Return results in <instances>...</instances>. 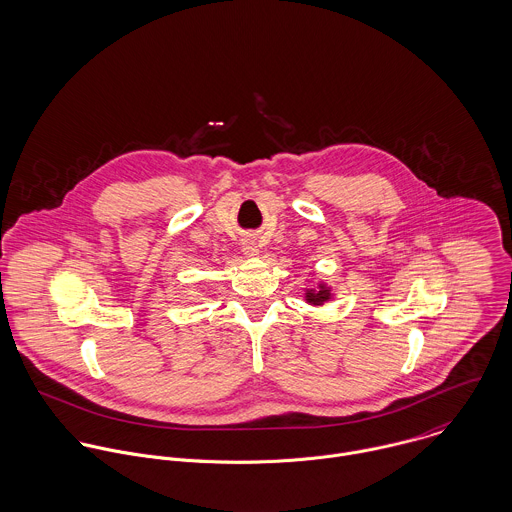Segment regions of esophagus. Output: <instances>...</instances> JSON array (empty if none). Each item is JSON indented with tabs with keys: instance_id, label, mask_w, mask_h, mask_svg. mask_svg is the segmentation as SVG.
Instances as JSON below:
<instances>
[{
	"instance_id": "34e87169",
	"label": "esophagus",
	"mask_w": 512,
	"mask_h": 512,
	"mask_svg": "<svg viewBox=\"0 0 512 512\" xmlns=\"http://www.w3.org/2000/svg\"><path fill=\"white\" fill-rule=\"evenodd\" d=\"M242 252H244L248 258H254V256L260 254V246L256 244L254 238H246V240L242 242Z\"/></svg>"
}]
</instances>
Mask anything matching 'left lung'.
<instances>
[{
	"label": "left lung",
	"mask_w": 512,
	"mask_h": 512,
	"mask_svg": "<svg viewBox=\"0 0 512 512\" xmlns=\"http://www.w3.org/2000/svg\"><path fill=\"white\" fill-rule=\"evenodd\" d=\"M333 288L327 286L325 282H317L315 288H305V303L313 305V307H321L323 303L333 299Z\"/></svg>",
	"instance_id": "left-lung-1"
}]
</instances>
